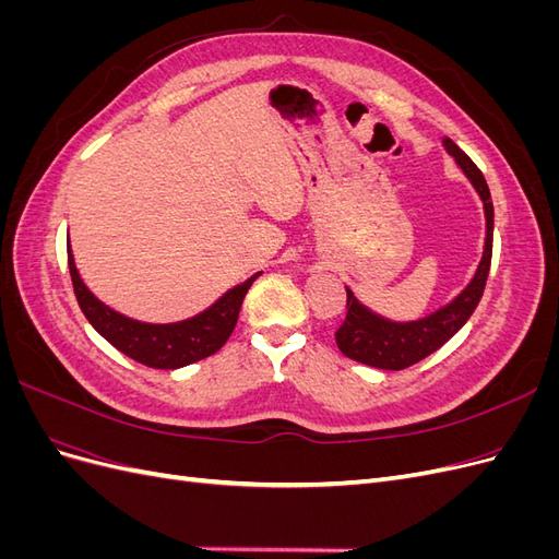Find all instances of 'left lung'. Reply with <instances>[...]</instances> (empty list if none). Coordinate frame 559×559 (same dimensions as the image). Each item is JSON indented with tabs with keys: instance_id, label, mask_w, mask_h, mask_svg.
Segmentation results:
<instances>
[{
	"instance_id": "1",
	"label": "left lung",
	"mask_w": 559,
	"mask_h": 559,
	"mask_svg": "<svg viewBox=\"0 0 559 559\" xmlns=\"http://www.w3.org/2000/svg\"><path fill=\"white\" fill-rule=\"evenodd\" d=\"M443 146L454 163L462 167V173L473 183V189L483 200L485 210V247L483 259L476 267V275L464 286L462 294H456L448 306L438 308L436 312L415 319V321H392L373 310H368L359 298L347 289V317L343 326L335 331V343L345 357L382 368V370H403L445 345L450 337L460 331L485 292V282L489 275V263H492V235H495V207L492 195H489L487 181L464 151L456 146L450 138H443Z\"/></svg>"
}]
</instances>
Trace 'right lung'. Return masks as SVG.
Returning <instances> with one entry per match:
<instances>
[{"label": "right lung", "mask_w": 559, "mask_h": 559, "mask_svg": "<svg viewBox=\"0 0 559 559\" xmlns=\"http://www.w3.org/2000/svg\"><path fill=\"white\" fill-rule=\"evenodd\" d=\"M67 263H70L79 308L86 314L93 329L118 352H123L126 357L148 368L165 370H175L200 359H207L214 352L222 349L235 324H238V314L249 286L261 275L257 273L247 282L233 286L216 302H212L207 310H202L191 319L175 321V324H146V321L130 319L111 310L103 300L93 296V292L83 284L79 275L72 247H67Z\"/></svg>", "instance_id": "add662e5"}]
</instances>
